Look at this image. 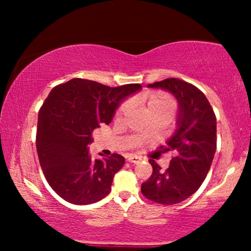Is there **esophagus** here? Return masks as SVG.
Returning a JSON list of instances; mask_svg holds the SVG:
<instances>
[{
    "instance_id": "esophagus-1",
    "label": "esophagus",
    "mask_w": 251,
    "mask_h": 251,
    "mask_svg": "<svg viewBox=\"0 0 251 251\" xmlns=\"http://www.w3.org/2000/svg\"><path fill=\"white\" fill-rule=\"evenodd\" d=\"M126 161H129V162L131 163H138L142 161V157L138 155H128L126 156Z\"/></svg>"
}]
</instances>
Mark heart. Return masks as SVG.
<instances>
[{"label": "heart", "mask_w": 251, "mask_h": 251, "mask_svg": "<svg viewBox=\"0 0 251 251\" xmlns=\"http://www.w3.org/2000/svg\"><path fill=\"white\" fill-rule=\"evenodd\" d=\"M144 101H145L146 111L149 114L152 116L155 115H167L170 116L174 114L175 109H176V102L173 98L168 94L164 92H151L147 94L144 97ZM130 105L128 102H125L120 106L118 112H116V116L120 118L123 114H126L129 111Z\"/></svg>", "instance_id": "obj_1"}]
</instances>
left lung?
Instances as JSON below:
<instances>
[{"label": "left lung", "instance_id": "8db88e82", "mask_svg": "<svg viewBox=\"0 0 251 251\" xmlns=\"http://www.w3.org/2000/svg\"><path fill=\"white\" fill-rule=\"evenodd\" d=\"M170 92L178 101L177 128L163 151L175 156L166 171L150 160L153 173L142 184V193L160 204H176L199 190L210 169L217 147V121L207 97L179 78H166L147 85Z\"/></svg>", "mask_w": 251, "mask_h": 251}]
</instances>
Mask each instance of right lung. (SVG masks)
Masks as SVG:
<instances>
[{
  "label": "right lung",
  "mask_w": 251,
  "mask_h": 251,
  "mask_svg": "<svg viewBox=\"0 0 251 251\" xmlns=\"http://www.w3.org/2000/svg\"><path fill=\"white\" fill-rule=\"evenodd\" d=\"M142 90L140 84L109 88L73 78L50 91L39 112L36 149L44 176L65 201L77 205L100 201L114 175L125 166L120 154L91 160V133L109 125L121 102Z\"/></svg>",
  "instance_id": "obj_1"
}]
</instances>
